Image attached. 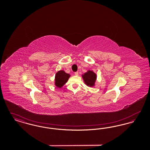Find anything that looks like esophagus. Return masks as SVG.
<instances>
[{
  "mask_svg": "<svg viewBox=\"0 0 150 150\" xmlns=\"http://www.w3.org/2000/svg\"><path fill=\"white\" fill-rule=\"evenodd\" d=\"M75 75H76V76H78L79 75V72H75Z\"/></svg>",
  "mask_w": 150,
  "mask_h": 150,
  "instance_id": "esophagus-1",
  "label": "esophagus"
}]
</instances>
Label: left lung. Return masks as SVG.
<instances>
[{
	"instance_id": "8db88e82",
	"label": "left lung",
	"mask_w": 150,
	"mask_h": 150,
	"mask_svg": "<svg viewBox=\"0 0 150 150\" xmlns=\"http://www.w3.org/2000/svg\"><path fill=\"white\" fill-rule=\"evenodd\" d=\"M83 79L87 86H93L96 79V75L93 71H88L83 76Z\"/></svg>"
}]
</instances>
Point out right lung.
<instances>
[{
	"label": "right lung",
	"instance_id": "right-lung-1",
	"mask_svg": "<svg viewBox=\"0 0 150 150\" xmlns=\"http://www.w3.org/2000/svg\"><path fill=\"white\" fill-rule=\"evenodd\" d=\"M70 77V75L61 70L57 72L55 76V84L57 87H62L67 82Z\"/></svg>",
	"mask_w": 150,
	"mask_h": 150
}]
</instances>
